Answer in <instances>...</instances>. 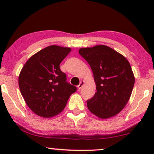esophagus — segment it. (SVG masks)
<instances>
[{
	"instance_id": "1",
	"label": "esophagus",
	"mask_w": 154,
	"mask_h": 154,
	"mask_svg": "<svg viewBox=\"0 0 154 154\" xmlns=\"http://www.w3.org/2000/svg\"><path fill=\"white\" fill-rule=\"evenodd\" d=\"M83 85H84V81H81V82H80L79 85H78V88H79V90L81 89L82 87H83Z\"/></svg>"
}]
</instances>
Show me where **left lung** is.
<instances>
[{
    "instance_id": "1",
    "label": "left lung",
    "mask_w": 154,
    "mask_h": 154,
    "mask_svg": "<svg viewBox=\"0 0 154 154\" xmlns=\"http://www.w3.org/2000/svg\"><path fill=\"white\" fill-rule=\"evenodd\" d=\"M79 52L91 67L96 83L97 92L87 100L88 109L101 119L118 114L129 100L134 84L129 62L106 45L81 48Z\"/></svg>"
}]
</instances>
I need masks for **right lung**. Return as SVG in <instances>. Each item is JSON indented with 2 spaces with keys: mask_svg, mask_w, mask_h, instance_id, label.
<instances>
[{
  "mask_svg": "<svg viewBox=\"0 0 154 154\" xmlns=\"http://www.w3.org/2000/svg\"><path fill=\"white\" fill-rule=\"evenodd\" d=\"M71 48L51 45L33 55L19 76L20 92L35 114L50 118L60 113L77 88L66 81L60 64Z\"/></svg>",
  "mask_w": 154,
  "mask_h": 154,
  "instance_id": "obj_1",
  "label": "right lung"
}]
</instances>
